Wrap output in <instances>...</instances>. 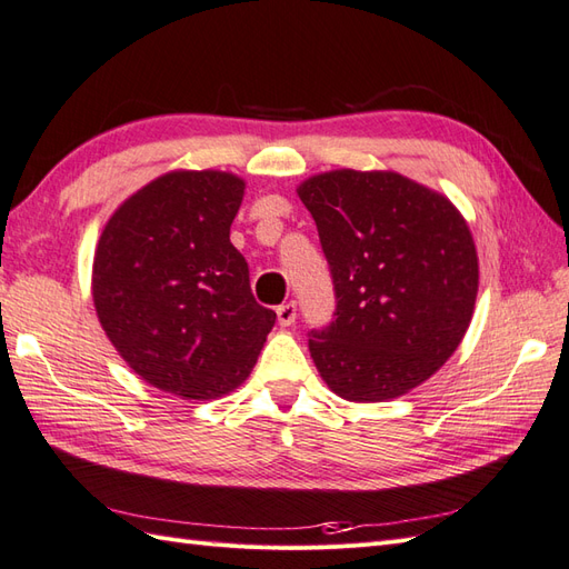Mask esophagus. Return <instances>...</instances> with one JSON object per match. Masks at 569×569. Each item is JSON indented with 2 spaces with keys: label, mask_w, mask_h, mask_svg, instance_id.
<instances>
[{
  "label": "esophagus",
  "mask_w": 569,
  "mask_h": 569,
  "mask_svg": "<svg viewBox=\"0 0 569 569\" xmlns=\"http://www.w3.org/2000/svg\"><path fill=\"white\" fill-rule=\"evenodd\" d=\"M277 311V323L280 326H292L297 321V303L295 301H287V303H280V307L274 309Z\"/></svg>",
  "instance_id": "esophagus-1"
}]
</instances>
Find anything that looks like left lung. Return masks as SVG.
<instances>
[{
    "instance_id": "1",
    "label": "left lung",
    "mask_w": 569,
    "mask_h": 569,
    "mask_svg": "<svg viewBox=\"0 0 569 569\" xmlns=\"http://www.w3.org/2000/svg\"><path fill=\"white\" fill-rule=\"evenodd\" d=\"M328 260L336 311L309 332L323 381L345 400L408 393L466 336L478 256L439 192L391 171H330L299 186Z\"/></svg>"
}]
</instances>
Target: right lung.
<instances>
[{"label":"right lung","mask_w":569,"mask_h":569,"mask_svg":"<svg viewBox=\"0 0 569 569\" xmlns=\"http://www.w3.org/2000/svg\"><path fill=\"white\" fill-rule=\"evenodd\" d=\"M243 180L173 171L124 200L99 239L93 303L108 340L161 391L207 400L251 373L274 311L229 241Z\"/></svg>","instance_id":"add662e5"}]
</instances>
